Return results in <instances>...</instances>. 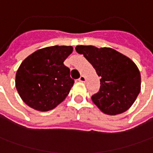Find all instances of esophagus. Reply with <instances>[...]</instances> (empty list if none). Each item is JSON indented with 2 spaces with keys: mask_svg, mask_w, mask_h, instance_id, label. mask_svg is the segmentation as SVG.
Returning <instances> with one entry per match:
<instances>
[{
  "mask_svg": "<svg viewBox=\"0 0 153 153\" xmlns=\"http://www.w3.org/2000/svg\"><path fill=\"white\" fill-rule=\"evenodd\" d=\"M79 81H80V82H85V80H86V79H85V77L84 76V75H81V76L79 77Z\"/></svg>",
  "mask_w": 153,
  "mask_h": 153,
  "instance_id": "34e87169",
  "label": "esophagus"
}]
</instances>
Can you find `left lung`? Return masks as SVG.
<instances>
[{"mask_svg": "<svg viewBox=\"0 0 153 153\" xmlns=\"http://www.w3.org/2000/svg\"><path fill=\"white\" fill-rule=\"evenodd\" d=\"M101 77V86L91 97L92 102L106 114L116 115L127 111L140 91V74L137 66L126 56L112 48L77 45Z\"/></svg>", "mask_w": 153, "mask_h": 153, "instance_id": "left-lung-1", "label": "left lung"}]
</instances>
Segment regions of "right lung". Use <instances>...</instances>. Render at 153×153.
Returning <instances> with one entry per match:
<instances>
[{"label": "right lung", "mask_w": 153, "mask_h": 153, "mask_svg": "<svg viewBox=\"0 0 153 153\" xmlns=\"http://www.w3.org/2000/svg\"><path fill=\"white\" fill-rule=\"evenodd\" d=\"M72 51V46H49L34 51L21 63L16 74V88L29 107L45 112L66 98L74 80L63 62Z\"/></svg>", "instance_id": "add662e5"}]
</instances>
